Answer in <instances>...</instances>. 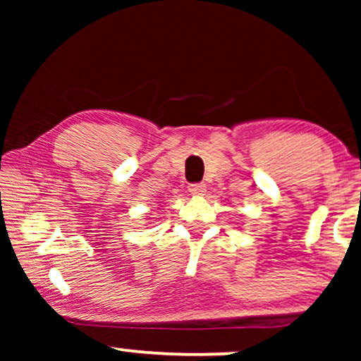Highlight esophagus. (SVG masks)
Masks as SVG:
<instances>
[{
	"label": "esophagus",
	"instance_id": "34e87169",
	"mask_svg": "<svg viewBox=\"0 0 361 361\" xmlns=\"http://www.w3.org/2000/svg\"><path fill=\"white\" fill-rule=\"evenodd\" d=\"M189 192L192 195H204L205 194V184H190Z\"/></svg>",
	"mask_w": 361,
	"mask_h": 361
}]
</instances>
